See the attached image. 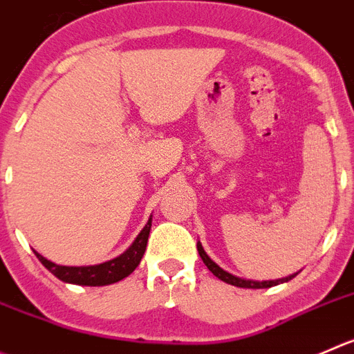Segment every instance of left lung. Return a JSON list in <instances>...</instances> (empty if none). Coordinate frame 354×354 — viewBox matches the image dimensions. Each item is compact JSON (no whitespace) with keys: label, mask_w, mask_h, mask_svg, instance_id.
<instances>
[{"label":"left lung","mask_w":354,"mask_h":354,"mask_svg":"<svg viewBox=\"0 0 354 354\" xmlns=\"http://www.w3.org/2000/svg\"><path fill=\"white\" fill-rule=\"evenodd\" d=\"M198 248V254H200L201 261L205 262V266H207L208 269H210L212 272H214L215 276H217L218 280L225 281V283H230V285H234V287H240V288H269V287H274V285L278 283H283V281H288L292 280L295 274L292 276H287V278H281V280H274V281H252V280H243V278H238V276L231 274V272L224 271L222 268H218L217 264H215L214 261H212L210 257L207 255V252L203 250V247H201V243L198 241L196 245Z\"/></svg>","instance_id":"1"}]
</instances>
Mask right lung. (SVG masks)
Returning a JSON list of instances; mask_svg holds the SVG:
<instances>
[{
	"label": "right lung",
	"mask_w": 354,
	"mask_h": 354,
	"mask_svg": "<svg viewBox=\"0 0 354 354\" xmlns=\"http://www.w3.org/2000/svg\"><path fill=\"white\" fill-rule=\"evenodd\" d=\"M149 231L151 218L147 221L146 227L140 231L139 236L136 238V241L130 245L129 250L123 252L120 257L113 259V261H107L104 264L97 266H80V268H74V266H59L50 262L48 259L39 255L38 252H35V254L48 271H52L59 280L66 281V283L86 285V287H102V285L116 283V281L123 280V278H127V276L136 271L144 252H146Z\"/></svg>",
	"instance_id": "right-lung-1"
}]
</instances>
